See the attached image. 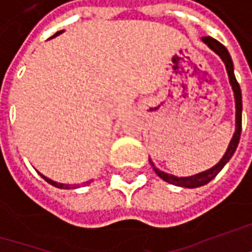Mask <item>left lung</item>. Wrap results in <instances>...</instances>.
Masks as SVG:
<instances>
[{
    "label": "left lung",
    "mask_w": 252,
    "mask_h": 252,
    "mask_svg": "<svg viewBox=\"0 0 252 252\" xmlns=\"http://www.w3.org/2000/svg\"><path fill=\"white\" fill-rule=\"evenodd\" d=\"M202 40L208 44L209 47H210L215 53H218L219 56H220V59L224 62V64H226L228 80H230L231 88H233V91H234V98H236V131H234V136H233V139L230 141L227 151H226V154L223 156V158L219 161L215 167H212V168L208 169V171H203V172L196 174V175H192V177L178 178V177H174V175H168V174L162 172V171H160V169L156 168V167L153 165L156 174H157L161 179L167 181V182L172 184V185H178V187H184V188H198V187H202V185L209 184V182L215 178L219 172L223 169V167L227 164V161L233 157L234 151L237 149L238 141H240V136H241V112H243L241 88H240L237 80H236V75H234V68H233L231 57H230V54H228L227 49L220 43V42H218L216 39H213V37H210V36H205V37H202Z\"/></svg>",
    "instance_id": "obj_1"
}]
</instances>
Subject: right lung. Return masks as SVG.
Returning <instances> with one entry per match:
<instances>
[{
    "mask_svg": "<svg viewBox=\"0 0 252 252\" xmlns=\"http://www.w3.org/2000/svg\"><path fill=\"white\" fill-rule=\"evenodd\" d=\"M60 33H62V31H60V32H57V33L54 34V36H57V34H60ZM54 36H53V37H54ZM40 177H42V178H43L44 181H47V182H49L50 185H53V187H56V188L71 189V188H77V187H78V185H64V184H57V182H54V181H52V179L46 178V177H44V175H42V174H40Z\"/></svg>",
    "mask_w": 252,
    "mask_h": 252,
    "instance_id": "obj_1",
    "label": "right lung"
}]
</instances>
